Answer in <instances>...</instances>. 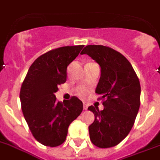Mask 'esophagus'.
<instances>
[{"label":"esophagus","instance_id":"34e87169","mask_svg":"<svg viewBox=\"0 0 160 160\" xmlns=\"http://www.w3.org/2000/svg\"><path fill=\"white\" fill-rule=\"evenodd\" d=\"M88 106L87 104H83V109H84V110H88Z\"/></svg>","mask_w":160,"mask_h":160}]
</instances>
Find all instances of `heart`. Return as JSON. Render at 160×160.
I'll use <instances>...</instances> for the list:
<instances>
[{
  "mask_svg": "<svg viewBox=\"0 0 160 160\" xmlns=\"http://www.w3.org/2000/svg\"><path fill=\"white\" fill-rule=\"evenodd\" d=\"M79 95H81V96H84L85 95V93H86V91L83 89H81V90H79Z\"/></svg>",
  "mask_w": 160,
  "mask_h": 160,
  "instance_id": "1",
  "label": "heart"
}]
</instances>
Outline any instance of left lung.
<instances>
[{"instance_id": "obj_1", "label": "left lung", "mask_w": 160, "mask_h": 160, "mask_svg": "<svg viewBox=\"0 0 160 160\" xmlns=\"http://www.w3.org/2000/svg\"><path fill=\"white\" fill-rule=\"evenodd\" d=\"M87 54L100 67L95 93L100 94L104 110L91 105L94 121L88 127L90 140L101 148L121 142L132 128L140 107L141 87L132 66L121 53L104 45H87Z\"/></svg>"}]
</instances>
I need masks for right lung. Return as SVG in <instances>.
<instances>
[{
  "mask_svg": "<svg viewBox=\"0 0 160 160\" xmlns=\"http://www.w3.org/2000/svg\"><path fill=\"white\" fill-rule=\"evenodd\" d=\"M84 45L64 46L36 59L28 71L20 90L22 110L31 132L44 146L65 142L68 127L83 109L77 97L59 102L55 93L67 80V66Z\"/></svg>",
  "mask_w": 160,
  "mask_h": 160,
  "instance_id": "add662e5",
  "label": "right lung"
}]
</instances>
